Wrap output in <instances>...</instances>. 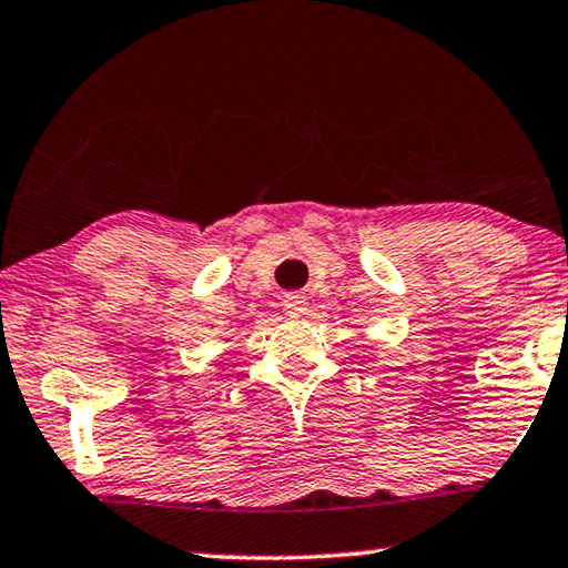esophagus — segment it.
<instances>
[{
  "label": "esophagus",
  "mask_w": 568,
  "mask_h": 568,
  "mask_svg": "<svg viewBox=\"0 0 568 568\" xmlns=\"http://www.w3.org/2000/svg\"><path fill=\"white\" fill-rule=\"evenodd\" d=\"M306 306H308L306 295L291 293V295H285V298H283V311H285L291 318L303 316V313H306Z\"/></svg>",
  "instance_id": "esophagus-1"
}]
</instances>
